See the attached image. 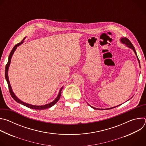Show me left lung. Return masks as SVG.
<instances>
[{"instance_id": "1", "label": "left lung", "mask_w": 146, "mask_h": 146, "mask_svg": "<svg viewBox=\"0 0 146 146\" xmlns=\"http://www.w3.org/2000/svg\"><path fill=\"white\" fill-rule=\"evenodd\" d=\"M121 42L122 43H123V44H125L126 45H127V46H128V47H129V48H131L133 51H134V52H135V54L136 55V56H137V54H136V50H135V47H134V46H133V44H132V43L130 41V40L128 39V38H126V37H123V38H121ZM137 59H138V60H139V65H140V61H139V58H138V57H137ZM118 106H119V105H118ZM117 106H115V107H113V108H109V109H106V110H109V109H113V108H116V107H117ZM92 108H93L94 109H96V110H105V109H96V108H93V107H92V106H91Z\"/></svg>"}]
</instances>
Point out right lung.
<instances>
[{
	"mask_svg": "<svg viewBox=\"0 0 146 146\" xmlns=\"http://www.w3.org/2000/svg\"><path fill=\"white\" fill-rule=\"evenodd\" d=\"M25 39V38L23 40V41H21V43H19L17 44H15L14 46V47H13V50H11V51L10 52V55H9V60H8V62L7 64H6V68H5V78H6V80L7 81V82L8 84V86H9V91H10V94L11 96V97L18 103H21V105L27 107V108H29L30 109H36V110H44V109H48L51 107H52V106H54L55 104L59 100L60 97V95H61V91H62V88H63V87L61 88V89L59 91V94L58 95V96L56 97V98L52 102H51L50 103H48L47 104V105H43V106H35V105H30V104H28V103H24V102L20 100L18 98H17V97L15 95V94H14V92H13L12 91V89H11V86H10V82H9V77H8V70H9V67L10 66V62H11V57H12V55L14 53V52L15 51V50H16L17 47L19 46L21 44H22L23 43V40Z\"/></svg>",
	"mask_w": 146,
	"mask_h": 146,
	"instance_id": "1",
	"label": "right lung"
}]
</instances>
